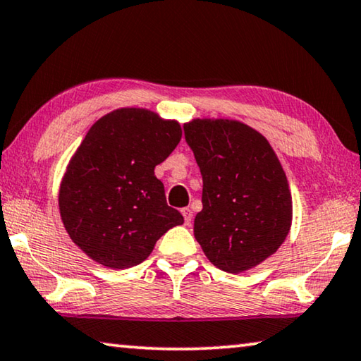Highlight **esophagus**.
Masks as SVG:
<instances>
[{"label": "esophagus", "instance_id": "esophagus-1", "mask_svg": "<svg viewBox=\"0 0 361 361\" xmlns=\"http://www.w3.org/2000/svg\"><path fill=\"white\" fill-rule=\"evenodd\" d=\"M182 216H184V223H185V226H188V224L192 223L193 214H192V209H190V208H184V209H182Z\"/></svg>", "mask_w": 361, "mask_h": 361}]
</instances>
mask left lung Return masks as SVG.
I'll return each mask as SVG.
<instances>
[{
	"instance_id": "left-lung-1",
	"label": "left lung",
	"mask_w": 361,
	"mask_h": 361,
	"mask_svg": "<svg viewBox=\"0 0 361 361\" xmlns=\"http://www.w3.org/2000/svg\"><path fill=\"white\" fill-rule=\"evenodd\" d=\"M185 140L203 177L193 234L226 273H243L277 252L292 226V195L266 137L235 119L197 118Z\"/></svg>"
}]
</instances>
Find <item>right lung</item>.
<instances>
[{"instance_id":"obj_1","label":"right lung","mask_w":361,"mask_h":361,"mask_svg":"<svg viewBox=\"0 0 361 361\" xmlns=\"http://www.w3.org/2000/svg\"><path fill=\"white\" fill-rule=\"evenodd\" d=\"M176 119L147 108H119L90 127L59 185V214L71 240L93 262L132 268L171 227L184 223L168 207L154 166L180 142Z\"/></svg>"}]
</instances>
